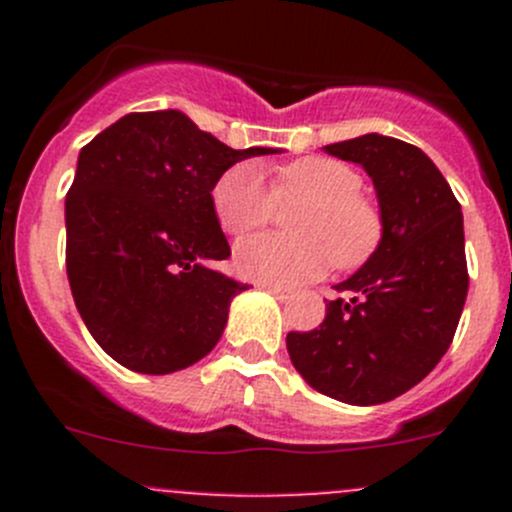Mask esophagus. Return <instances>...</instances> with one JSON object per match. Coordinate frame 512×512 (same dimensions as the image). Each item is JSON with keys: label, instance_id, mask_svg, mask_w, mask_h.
I'll return each mask as SVG.
<instances>
[{"label": "esophagus", "instance_id": "1", "mask_svg": "<svg viewBox=\"0 0 512 512\" xmlns=\"http://www.w3.org/2000/svg\"><path fill=\"white\" fill-rule=\"evenodd\" d=\"M262 289H267V292H270V294H275V297L280 299V302H289V299H292V292H287V289H282V287H277V285H262Z\"/></svg>", "mask_w": 512, "mask_h": 512}]
</instances>
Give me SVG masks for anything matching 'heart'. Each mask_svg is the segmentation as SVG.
Here are the masks:
<instances>
[{
	"mask_svg": "<svg viewBox=\"0 0 512 512\" xmlns=\"http://www.w3.org/2000/svg\"><path fill=\"white\" fill-rule=\"evenodd\" d=\"M361 175L334 158L309 156L285 165L272 188L257 163H237L213 188L215 218L227 235H247L270 223L277 200H299L292 218L297 237L255 235L235 245L232 262L247 280L297 287L322 277L337 262L352 267L371 255L381 215L359 195Z\"/></svg>",
	"mask_w": 512,
	"mask_h": 512,
	"instance_id": "obj_1",
	"label": "heart"
}]
</instances>
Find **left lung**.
<instances>
[{
  "instance_id": "1",
  "label": "left lung",
  "mask_w": 512,
  "mask_h": 512,
  "mask_svg": "<svg viewBox=\"0 0 512 512\" xmlns=\"http://www.w3.org/2000/svg\"><path fill=\"white\" fill-rule=\"evenodd\" d=\"M324 151L359 163L376 190L381 240L339 282L324 322L289 332L287 352L312 389L352 406L396 399L448 352L468 294L463 215L433 160L399 138L366 133Z\"/></svg>"
}]
</instances>
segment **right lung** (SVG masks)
Wrapping results in <instances>:
<instances>
[{"instance_id":"1","label":"right lung","mask_w":512,"mask_h":512,"mask_svg":"<svg viewBox=\"0 0 512 512\" xmlns=\"http://www.w3.org/2000/svg\"><path fill=\"white\" fill-rule=\"evenodd\" d=\"M280 148L225 146L183 111L126 113L81 148L66 195V275L91 337L138 374L213 352L235 294L213 210L220 175Z\"/></svg>"}]
</instances>
